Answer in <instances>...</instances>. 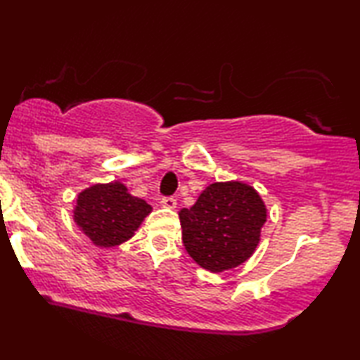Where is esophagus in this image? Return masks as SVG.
Masks as SVG:
<instances>
[{
	"instance_id": "esophagus-1",
	"label": "esophagus",
	"mask_w": 360,
	"mask_h": 360,
	"mask_svg": "<svg viewBox=\"0 0 360 360\" xmlns=\"http://www.w3.org/2000/svg\"><path fill=\"white\" fill-rule=\"evenodd\" d=\"M176 198H173V197H163L162 198V205L165 208H169V210H173V208H176Z\"/></svg>"
}]
</instances>
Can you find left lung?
Instances as JSON below:
<instances>
[{
  "mask_svg": "<svg viewBox=\"0 0 360 360\" xmlns=\"http://www.w3.org/2000/svg\"><path fill=\"white\" fill-rule=\"evenodd\" d=\"M266 207L243 182H214L192 208H182V243L192 259L211 272L240 266L258 247Z\"/></svg>",
  "mask_w": 360,
  "mask_h": 360,
  "instance_id": "left-lung-1",
  "label": "left lung"
}]
</instances>
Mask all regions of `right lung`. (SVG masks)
I'll return each instance as SVG.
<instances>
[{"label":"right lung","instance_id":"add662e5","mask_svg":"<svg viewBox=\"0 0 360 360\" xmlns=\"http://www.w3.org/2000/svg\"><path fill=\"white\" fill-rule=\"evenodd\" d=\"M150 211L149 203L131 195L117 181L96 184L79 193L73 219L91 242L108 248L133 237Z\"/></svg>","mask_w":360,"mask_h":360}]
</instances>
